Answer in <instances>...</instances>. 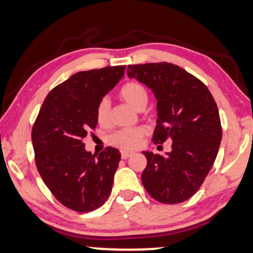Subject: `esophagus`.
<instances>
[{
	"label": "esophagus",
	"instance_id": "34e87169",
	"mask_svg": "<svg viewBox=\"0 0 253 253\" xmlns=\"http://www.w3.org/2000/svg\"><path fill=\"white\" fill-rule=\"evenodd\" d=\"M131 155H132V152H129V151H121V157H122V159H127Z\"/></svg>",
	"mask_w": 253,
	"mask_h": 253
}]
</instances>
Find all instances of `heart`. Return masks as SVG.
<instances>
[{
	"label": "heart",
	"mask_w": 253,
	"mask_h": 253,
	"mask_svg": "<svg viewBox=\"0 0 253 253\" xmlns=\"http://www.w3.org/2000/svg\"><path fill=\"white\" fill-rule=\"evenodd\" d=\"M120 96L131 107L137 110L144 109L149 100V93L142 84L137 81H129L120 88ZM109 108L110 103L108 98L103 97L98 101L95 107V117L100 126H106L109 123ZM147 133V129L144 126L121 129L114 132L108 139L111 145L120 147L122 150H134L140 146L143 138Z\"/></svg>",
	"instance_id": "heart-1"
}]
</instances>
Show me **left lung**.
<instances>
[{
  "label": "left lung",
  "instance_id": "left-lung-1",
  "mask_svg": "<svg viewBox=\"0 0 253 253\" xmlns=\"http://www.w3.org/2000/svg\"><path fill=\"white\" fill-rule=\"evenodd\" d=\"M126 73L157 97L153 144L172 142L170 152L164 156L143 152L147 159L144 188L158 202L181 203L199 191L217 156L222 139L217 104L206 84L178 65H129Z\"/></svg>",
  "mask_w": 253,
  "mask_h": 253
}]
</instances>
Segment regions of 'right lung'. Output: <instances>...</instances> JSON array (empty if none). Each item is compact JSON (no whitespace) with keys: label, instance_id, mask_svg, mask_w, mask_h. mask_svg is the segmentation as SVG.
Returning a JSON list of instances; mask_svg holds the SVG:
<instances>
[{"label":"right lung","instance_id":"add662e5","mask_svg":"<svg viewBox=\"0 0 253 253\" xmlns=\"http://www.w3.org/2000/svg\"><path fill=\"white\" fill-rule=\"evenodd\" d=\"M126 66L78 72L45 97L31 131L35 162L42 181L71 211L100 208L111 193L120 151L100 155L84 150V138L96 127L95 107L123 77Z\"/></svg>","mask_w":253,"mask_h":253}]
</instances>
